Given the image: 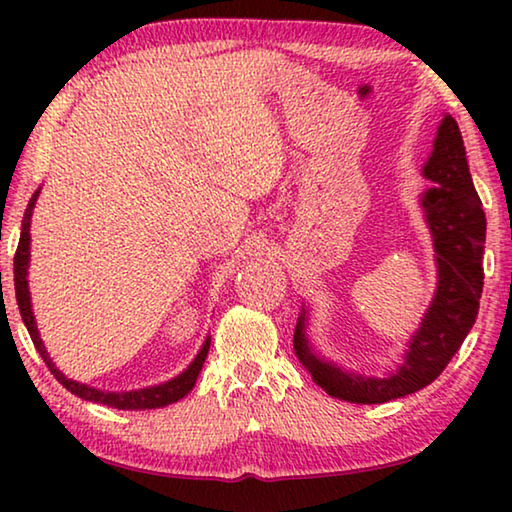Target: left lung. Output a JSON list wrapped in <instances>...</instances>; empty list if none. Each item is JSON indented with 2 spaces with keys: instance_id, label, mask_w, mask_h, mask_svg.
<instances>
[{
  "instance_id": "8db88e82",
  "label": "left lung",
  "mask_w": 512,
  "mask_h": 512,
  "mask_svg": "<svg viewBox=\"0 0 512 512\" xmlns=\"http://www.w3.org/2000/svg\"><path fill=\"white\" fill-rule=\"evenodd\" d=\"M40 189L38 187L36 192H33L31 201L27 205V210H24L22 216V232H20V244H17L15 250V259H13V277H15V298H17V307H20V316L24 320V325H27L29 334H31V341L36 345L38 354L42 357V361L47 363V368L51 370V375H54L60 384H63L69 393H74L76 397H81L85 402H94V404H103V406H112V409H119V411H144V409H160V406H167L173 404L178 400H183V397L192 391L194 384H196V377L198 372H201L205 357H207V350H210V339H205L203 348L198 350L196 359L189 363V368L180 372L178 377H173L169 381H164V384L158 386H149V388H137V391H121V393H112V391H101V388H94L90 384H83V381H76L72 377H67L63 370H60L54 359H51V354L47 352L45 343L40 339V332H38V325H36V316H33V305H31V291H29V262H31V216H33V207H36V201L40 196ZM307 370L311 372V379L320 384V372L314 366V363H307Z\"/></svg>"
}]
</instances>
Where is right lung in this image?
I'll list each match as a JSON object with an SVG mask.
<instances>
[{"mask_svg": "<svg viewBox=\"0 0 512 512\" xmlns=\"http://www.w3.org/2000/svg\"><path fill=\"white\" fill-rule=\"evenodd\" d=\"M422 176L438 185L422 196L436 264V293L397 370L388 377L363 379L320 359L307 336L309 309L307 305L300 309L293 350L305 366L314 363L320 372L318 386L339 400L384 404L420 391L440 375L474 325L483 291L485 214L465 153H456V146L436 144L424 162Z\"/></svg>", "mask_w": 512, "mask_h": 512, "instance_id": "1", "label": "right lung"}]
</instances>
